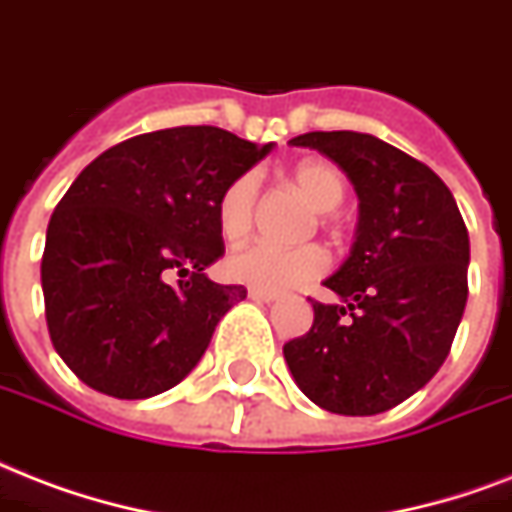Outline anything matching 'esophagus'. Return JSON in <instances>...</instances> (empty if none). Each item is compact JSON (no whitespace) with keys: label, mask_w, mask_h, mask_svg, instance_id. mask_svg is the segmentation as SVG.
I'll use <instances>...</instances> for the list:
<instances>
[{"label":"esophagus","mask_w":512,"mask_h":512,"mask_svg":"<svg viewBox=\"0 0 512 512\" xmlns=\"http://www.w3.org/2000/svg\"><path fill=\"white\" fill-rule=\"evenodd\" d=\"M248 296H251L253 301H275L277 293H267V291H256V288H251L248 291Z\"/></svg>","instance_id":"34e87169"}]
</instances>
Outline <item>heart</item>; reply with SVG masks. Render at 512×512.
Instances as JSON below:
<instances>
[{
	"label": "heart",
	"mask_w": 512,
	"mask_h": 512,
	"mask_svg": "<svg viewBox=\"0 0 512 512\" xmlns=\"http://www.w3.org/2000/svg\"><path fill=\"white\" fill-rule=\"evenodd\" d=\"M291 181L320 213L336 211L344 200V178L339 168L326 160H304L291 170ZM259 200V178L253 173L235 178L221 192L216 205L219 232L227 240H243L251 232L253 213ZM227 275L235 283L251 285L256 291L280 293L310 283L328 269V253L320 245L275 248L267 243H251L237 248L224 261Z\"/></svg>",
	"instance_id": "1"
}]
</instances>
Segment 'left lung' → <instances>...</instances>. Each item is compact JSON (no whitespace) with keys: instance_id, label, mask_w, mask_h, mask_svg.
I'll return each mask as SVG.
<instances>
[{"instance_id":"1","label":"left lung","mask_w":512,"mask_h":512,"mask_svg":"<svg viewBox=\"0 0 512 512\" xmlns=\"http://www.w3.org/2000/svg\"><path fill=\"white\" fill-rule=\"evenodd\" d=\"M347 173L360 200L350 256L312 301L315 320L283 347L301 392L344 417H371L443 366L467 304L470 240L454 194L425 162L382 138L315 130L291 138Z\"/></svg>"}]
</instances>
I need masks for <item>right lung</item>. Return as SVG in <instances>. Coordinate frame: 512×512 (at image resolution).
I'll return each instance as SVG.
<instances>
[{"instance_id": "add662e5", "label": "right lung", "mask_w": 512, "mask_h": 512, "mask_svg": "<svg viewBox=\"0 0 512 512\" xmlns=\"http://www.w3.org/2000/svg\"><path fill=\"white\" fill-rule=\"evenodd\" d=\"M269 152L186 125L128 138L79 173L47 224L42 293L55 352L87 387L152 398L200 363L248 293L205 275L224 256L216 205Z\"/></svg>"}]
</instances>
